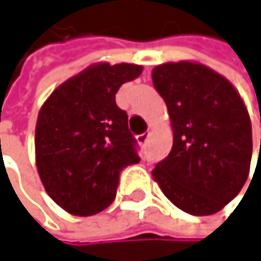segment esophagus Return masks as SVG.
<instances>
[{
	"instance_id": "34e87169",
	"label": "esophagus",
	"mask_w": 261,
	"mask_h": 261,
	"mask_svg": "<svg viewBox=\"0 0 261 261\" xmlns=\"http://www.w3.org/2000/svg\"><path fill=\"white\" fill-rule=\"evenodd\" d=\"M148 138H150V133H142V135H139V136H136V139H138V142L142 145V144H145L147 141H148Z\"/></svg>"
}]
</instances>
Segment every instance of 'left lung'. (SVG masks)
Instances as JSON below:
<instances>
[{"label": "left lung", "instance_id": "obj_1", "mask_svg": "<svg viewBox=\"0 0 261 261\" xmlns=\"http://www.w3.org/2000/svg\"><path fill=\"white\" fill-rule=\"evenodd\" d=\"M152 78L174 133L172 150L152 177L183 212L218 213L249 177L252 125L247 108L225 76L196 61L156 65Z\"/></svg>", "mask_w": 261, "mask_h": 261}]
</instances>
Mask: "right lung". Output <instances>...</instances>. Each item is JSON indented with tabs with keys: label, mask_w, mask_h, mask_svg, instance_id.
<instances>
[{
	"label": "right lung",
	"mask_w": 261,
	"mask_h": 261,
	"mask_svg": "<svg viewBox=\"0 0 261 261\" xmlns=\"http://www.w3.org/2000/svg\"><path fill=\"white\" fill-rule=\"evenodd\" d=\"M142 65L97 62L59 84L36 123V166L48 196L73 216H92L116 199L119 174L139 163L128 116L116 105Z\"/></svg>",
	"instance_id": "1"
}]
</instances>
